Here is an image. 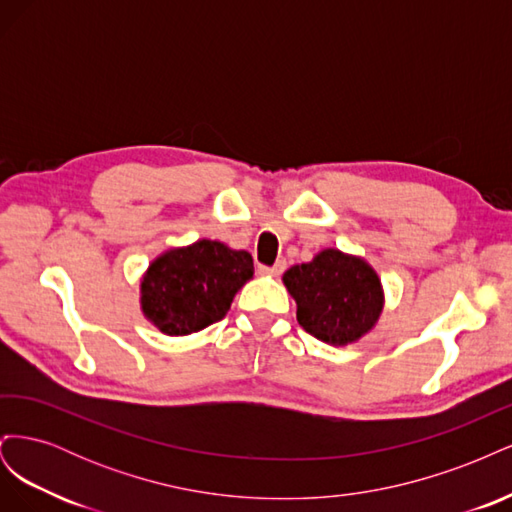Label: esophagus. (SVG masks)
<instances>
[{
    "label": "esophagus",
    "mask_w": 512,
    "mask_h": 512,
    "mask_svg": "<svg viewBox=\"0 0 512 512\" xmlns=\"http://www.w3.org/2000/svg\"><path fill=\"white\" fill-rule=\"evenodd\" d=\"M286 269V262L284 260H277L273 267H258V273L260 275H271V277H277V275H282V271Z\"/></svg>",
    "instance_id": "34e87169"
}]
</instances>
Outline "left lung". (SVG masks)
Segmentation results:
<instances>
[{
    "label": "left lung",
    "mask_w": 512,
    "mask_h": 512,
    "mask_svg": "<svg viewBox=\"0 0 512 512\" xmlns=\"http://www.w3.org/2000/svg\"><path fill=\"white\" fill-rule=\"evenodd\" d=\"M282 282L297 303L301 327L324 344H356L382 316L384 288L376 269L363 256L337 247L292 265Z\"/></svg>",
    "instance_id": "8db88e82"
}]
</instances>
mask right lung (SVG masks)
Here are the masks:
<instances>
[{"label":"right lung","mask_w":512,"mask_h":512,"mask_svg":"<svg viewBox=\"0 0 512 512\" xmlns=\"http://www.w3.org/2000/svg\"><path fill=\"white\" fill-rule=\"evenodd\" d=\"M252 277V254L218 239L168 247L141 277V312L164 335H192L222 320Z\"/></svg>","instance_id":"1"}]
</instances>
